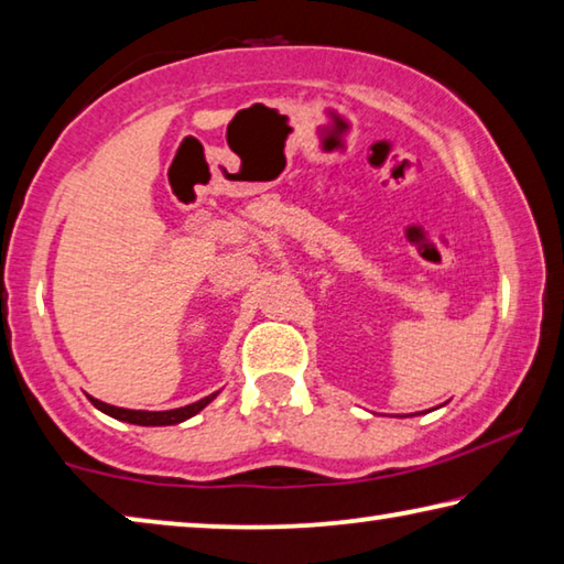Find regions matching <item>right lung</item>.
<instances>
[{"label":"right lung","instance_id":"1","mask_svg":"<svg viewBox=\"0 0 564 564\" xmlns=\"http://www.w3.org/2000/svg\"><path fill=\"white\" fill-rule=\"evenodd\" d=\"M93 399V397H89ZM216 399V394L205 397L200 401H195V404H187L181 409H170V411H135V409H120V406H110L105 404L100 399H93V404L105 411V414H110L115 419H120V422H128V424H140V426H167V424H177V422H185V419H191L198 414L200 409H205L210 404V401Z\"/></svg>","mask_w":564,"mask_h":564}]
</instances>
